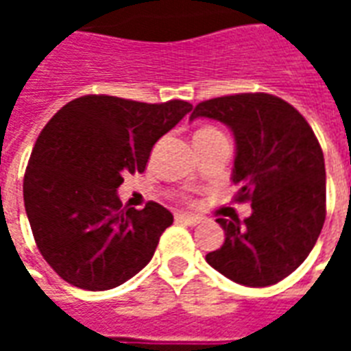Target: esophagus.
<instances>
[{
  "mask_svg": "<svg viewBox=\"0 0 351 351\" xmlns=\"http://www.w3.org/2000/svg\"><path fill=\"white\" fill-rule=\"evenodd\" d=\"M176 221H180V223H188V226H197L201 218L197 216H193V214H186V213H180L175 216Z\"/></svg>",
  "mask_w": 351,
  "mask_h": 351,
  "instance_id": "esophagus-1",
  "label": "esophagus"
}]
</instances>
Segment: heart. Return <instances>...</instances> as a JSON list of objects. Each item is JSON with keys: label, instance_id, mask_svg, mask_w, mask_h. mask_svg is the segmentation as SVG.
<instances>
[{"label": "heart", "instance_id": "obj_1", "mask_svg": "<svg viewBox=\"0 0 351 351\" xmlns=\"http://www.w3.org/2000/svg\"><path fill=\"white\" fill-rule=\"evenodd\" d=\"M214 131H218V130H214V128H203V130H199L195 135H206V133H214Z\"/></svg>", "mask_w": 351, "mask_h": 351}]
</instances>
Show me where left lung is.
<instances>
[{"mask_svg": "<svg viewBox=\"0 0 351 351\" xmlns=\"http://www.w3.org/2000/svg\"><path fill=\"white\" fill-rule=\"evenodd\" d=\"M210 118L233 131L231 180L252 214L218 218L226 241L206 263L237 284L272 286L308 258L325 221V161L308 122L271 93H235L203 101L190 120Z\"/></svg>", "mask_w": 351, "mask_h": 351, "instance_id": "left-lung-1", "label": "left lung"}]
</instances>
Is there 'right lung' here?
Returning a JSON list of instances; mask_svg holds the SVG:
<instances>
[{"instance_id":"right-lung-1","label":"right lung","mask_w":351,"mask_h":351,"mask_svg":"<svg viewBox=\"0 0 351 351\" xmlns=\"http://www.w3.org/2000/svg\"><path fill=\"white\" fill-rule=\"evenodd\" d=\"M190 110L182 99L82 95L50 118L27 163L24 206L37 248L65 282L105 291L152 259L173 214L158 203L122 208L116 191Z\"/></svg>"}]
</instances>
